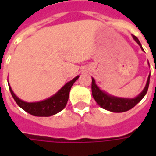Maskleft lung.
<instances>
[{
    "label": "left lung",
    "mask_w": 156,
    "mask_h": 156,
    "mask_svg": "<svg viewBox=\"0 0 156 156\" xmlns=\"http://www.w3.org/2000/svg\"><path fill=\"white\" fill-rule=\"evenodd\" d=\"M133 38L136 41V42L142 48V46H141L139 39L134 35H133ZM142 50H144V49L142 48ZM150 77H151V75H149L147 83H146L144 90L142 91L140 94L138 95L137 97L134 98H130V99L120 98L106 94L105 93L101 91L98 88V86L95 84V80L93 78H92V94H93V97L95 99V101L98 103V105L105 109H107L108 111L115 112V113L128 111L130 108H134V106L144 98V95L146 94L148 88H149V84H150Z\"/></svg>",
    "instance_id": "obj_1"
}]
</instances>
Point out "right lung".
I'll use <instances>...</instances> for the list:
<instances>
[{"instance_id": "1", "label": "right lung", "mask_w": 156, "mask_h": 156, "mask_svg": "<svg viewBox=\"0 0 156 156\" xmlns=\"http://www.w3.org/2000/svg\"><path fill=\"white\" fill-rule=\"evenodd\" d=\"M78 77L79 76H77L73 80L68 82V83H66L52 97L48 98L46 100H43V101L37 102V103H27V102L22 101L16 96L11 87H9V89H10L11 94H12L16 103L18 105L19 107L24 109L26 112H27L33 116L48 117V116L56 115L57 113L60 112L65 108L68 100L70 89L75 81L78 78Z\"/></svg>"}]
</instances>
